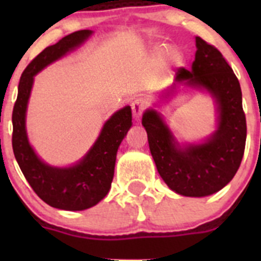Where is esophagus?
Returning a JSON list of instances; mask_svg holds the SVG:
<instances>
[{
	"label": "esophagus",
	"mask_w": 261,
	"mask_h": 261,
	"mask_svg": "<svg viewBox=\"0 0 261 261\" xmlns=\"http://www.w3.org/2000/svg\"><path fill=\"white\" fill-rule=\"evenodd\" d=\"M132 112H133V116L136 117V119H138V117L141 116L142 114H144V111L146 110L147 107V103L145 102L144 99L141 98H137L135 99L132 102Z\"/></svg>",
	"instance_id": "obj_1"
}]
</instances>
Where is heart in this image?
I'll use <instances>...</instances> for the list:
<instances>
[{"label": "heart", "mask_w": 261, "mask_h": 261, "mask_svg": "<svg viewBox=\"0 0 261 261\" xmlns=\"http://www.w3.org/2000/svg\"><path fill=\"white\" fill-rule=\"evenodd\" d=\"M163 52H165V55H167V56H170V59L172 60V61H179L180 60V52L177 49H172V48H165L163 49Z\"/></svg>", "instance_id": "b5f03b06"}]
</instances>
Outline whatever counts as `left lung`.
Instances as JSON below:
<instances>
[{
    "instance_id": "8db88e82",
    "label": "left lung",
    "mask_w": 261,
    "mask_h": 261,
    "mask_svg": "<svg viewBox=\"0 0 261 261\" xmlns=\"http://www.w3.org/2000/svg\"><path fill=\"white\" fill-rule=\"evenodd\" d=\"M192 68H179L174 94L179 84L208 91L218 112L217 130L204 142L180 145L155 110H147L142 125L147 133L156 170L172 191L190 197H204L222 190L241 166L246 146V115L242 107V90L237 75L222 53L196 36Z\"/></svg>"
}]
</instances>
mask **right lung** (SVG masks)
<instances>
[{
    "label": "right lung",
    "mask_w": 261,
    "mask_h": 261,
    "mask_svg": "<svg viewBox=\"0 0 261 261\" xmlns=\"http://www.w3.org/2000/svg\"><path fill=\"white\" fill-rule=\"evenodd\" d=\"M93 34L80 30L49 45L30 62L18 86L17 102L13 108V151L26 180L36 195L53 208L85 211L106 197L114 179L116 154L123 138L132 126L129 106L115 112L103 125L102 132L86 155L70 167H53L35 154L27 138L26 111L34 75L80 47Z\"/></svg>",
    "instance_id": "obj_1"
}]
</instances>
